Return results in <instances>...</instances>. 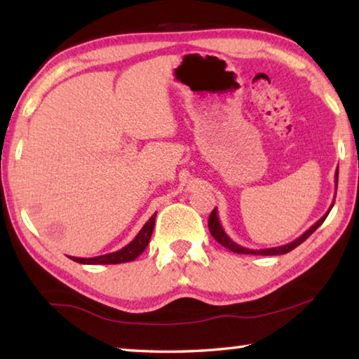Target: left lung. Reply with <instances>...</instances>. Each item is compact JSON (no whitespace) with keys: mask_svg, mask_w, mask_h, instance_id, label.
Listing matches in <instances>:
<instances>
[{"mask_svg":"<svg viewBox=\"0 0 359 359\" xmlns=\"http://www.w3.org/2000/svg\"><path fill=\"white\" fill-rule=\"evenodd\" d=\"M337 180H339V166H337V171H336V190H337ZM336 198V196H334ZM332 205H334V203L330 205V209L326 210V214L320 218V220L317 222V223H313L311 228H309L306 233H302L299 238L297 239H294L293 242H290V244H285V245H280V247H272V248H261V250H252V248H245V247H242V245H239V244H236V242L229 238V236L224 233V229H223V226H222V223H220V220H218V212H217V208L212 210V214H210V217H209V231H210V234L214 236L215 238V241L217 242H220V244L224 247V248H228V250H231V252H234V253H242V255H283V253H288V252H291L293 250V248H296L297 245H301L304 241H306L309 236H311L315 229H317L321 223H323L325 220H326V217L330 215V212H331V209H332Z\"/></svg>","mask_w":359,"mask_h":359,"instance_id":"1","label":"left lung"}]
</instances>
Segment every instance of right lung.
Instances as JSON below:
<instances>
[{
  "instance_id": "1",
  "label": "right lung",
  "mask_w": 359,
  "mask_h": 359,
  "mask_svg": "<svg viewBox=\"0 0 359 359\" xmlns=\"http://www.w3.org/2000/svg\"><path fill=\"white\" fill-rule=\"evenodd\" d=\"M155 217H156V212L149 218V222L145 223L142 229L136 234V238L133 239L128 245H125L117 252L100 255V257H93V258H77V257H69V258L72 261H76V263H82V264H120V263H128V261L136 259L149 245L151 233H154V226H155Z\"/></svg>"
}]
</instances>
